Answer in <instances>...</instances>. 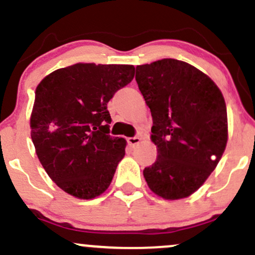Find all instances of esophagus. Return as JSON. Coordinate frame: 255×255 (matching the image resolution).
Segmentation results:
<instances>
[{
	"label": "esophagus",
	"instance_id": "34e87169",
	"mask_svg": "<svg viewBox=\"0 0 255 255\" xmlns=\"http://www.w3.org/2000/svg\"><path fill=\"white\" fill-rule=\"evenodd\" d=\"M140 140H141V139H140L139 136H131V137H128L127 142H128V145L130 146V147H134V146H136L137 144H139Z\"/></svg>",
	"mask_w": 255,
	"mask_h": 255
}]
</instances>
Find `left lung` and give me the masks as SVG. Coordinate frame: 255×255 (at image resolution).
<instances>
[{"mask_svg":"<svg viewBox=\"0 0 255 255\" xmlns=\"http://www.w3.org/2000/svg\"><path fill=\"white\" fill-rule=\"evenodd\" d=\"M135 80L150 108L156 162L144 169L153 193L176 200L200 188L217 166L228 141L224 97L195 67L163 58L136 67Z\"/></svg>","mask_w":255,"mask_h":255,"instance_id":"left-lung-1","label":"left lung"}]
</instances>
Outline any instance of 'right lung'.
Segmentation results:
<instances>
[{
    "mask_svg": "<svg viewBox=\"0 0 255 255\" xmlns=\"http://www.w3.org/2000/svg\"><path fill=\"white\" fill-rule=\"evenodd\" d=\"M134 73L130 64L77 63L37 86L32 141L51 180L73 197L93 199L110 186L127 142L109 134L107 104Z\"/></svg>",
    "mask_w": 255,
    "mask_h": 255,
    "instance_id": "1",
    "label": "right lung"
}]
</instances>
